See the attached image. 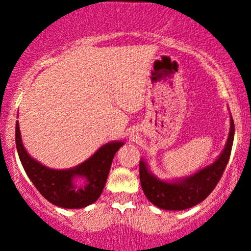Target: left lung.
I'll use <instances>...</instances> for the list:
<instances>
[{"label": "left lung", "instance_id": "obj_1", "mask_svg": "<svg viewBox=\"0 0 251 251\" xmlns=\"http://www.w3.org/2000/svg\"><path fill=\"white\" fill-rule=\"evenodd\" d=\"M234 138V123L231 116V127L224 151L206 168L184 178L168 182L159 179L148 170L146 161H140L141 186L151 204L164 210H186L201 203L216 187L231 155Z\"/></svg>", "mask_w": 251, "mask_h": 251}]
</instances>
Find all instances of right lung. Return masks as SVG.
Wrapping results in <instances>:
<instances>
[{"label":"right lung","mask_w":251,"mask_h":251,"mask_svg":"<svg viewBox=\"0 0 251 251\" xmlns=\"http://www.w3.org/2000/svg\"><path fill=\"white\" fill-rule=\"evenodd\" d=\"M124 142H109L100 147L91 158L67 170H53L40 164L25 151L16 124V146L20 163L30 181L50 203L65 209H81L95 203L107 182L111 161ZM80 176L82 182H77Z\"/></svg>","instance_id":"obj_1"}]
</instances>
